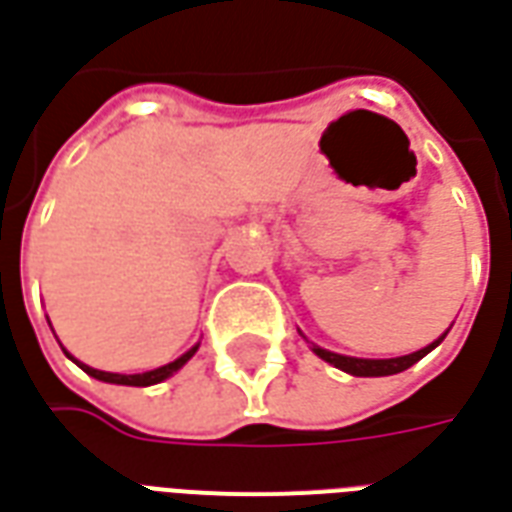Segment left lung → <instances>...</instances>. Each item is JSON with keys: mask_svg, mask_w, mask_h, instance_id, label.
<instances>
[{"mask_svg": "<svg viewBox=\"0 0 512 512\" xmlns=\"http://www.w3.org/2000/svg\"><path fill=\"white\" fill-rule=\"evenodd\" d=\"M441 340H444V334H441L436 343L425 345V348H419V351H414V354L395 356V359H356V356H343V354H334V351H326V348H321V345H312V351L321 356L323 362L340 367V370L351 373V376L373 378V376H395V373H403V370H408L411 365H417L422 356L430 354Z\"/></svg>", "mask_w": 512, "mask_h": 512, "instance_id": "1", "label": "left lung"}]
</instances>
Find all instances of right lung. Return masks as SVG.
<instances>
[{"instance_id": "add662e5", "label": "right lung", "mask_w": 512, "mask_h": 512, "mask_svg": "<svg viewBox=\"0 0 512 512\" xmlns=\"http://www.w3.org/2000/svg\"><path fill=\"white\" fill-rule=\"evenodd\" d=\"M197 348H200V343L194 345V348H189V351H186L183 356H178L175 362H169V365H164V367H156V370H147V373H134V376H123V373H104V370H95V367L76 362V359H73L68 351H65V354L71 356L73 362L82 367L87 376L98 378V381H106V384H123V386H150V384H158V381H164V378H169L172 373H178L180 367L186 365L191 356L197 354Z\"/></svg>"}]
</instances>
